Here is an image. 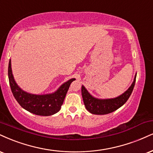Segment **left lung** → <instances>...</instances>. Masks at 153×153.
<instances>
[{
	"instance_id": "left-lung-1",
	"label": "left lung",
	"mask_w": 153,
	"mask_h": 153,
	"mask_svg": "<svg viewBox=\"0 0 153 153\" xmlns=\"http://www.w3.org/2000/svg\"><path fill=\"white\" fill-rule=\"evenodd\" d=\"M136 75L137 73L135 75L133 82L128 89L123 94L114 98H97L93 96L84 85H82V97L85 108L88 112L95 115H105L117 110L126 103L131 95L135 86Z\"/></svg>"
}]
</instances>
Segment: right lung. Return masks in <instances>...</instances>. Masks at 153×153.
<instances>
[{
  "instance_id": "obj_1",
  "label": "right lung",
  "mask_w": 153,
  "mask_h": 153,
  "mask_svg": "<svg viewBox=\"0 0 153 153\" xmlns=\"http://www.w3.org/2000/svg\"><path fill=\"white\" fill-rule=\"evenodd\" d=\"M8 78L13 94L20 105L31 113L42 116H49L58 113L71 82L75 80V78L70 79L52 93L32 94L22 90L16 83L13 75L10 59L8 64Z\"/></svg>"
}]
</instances>
